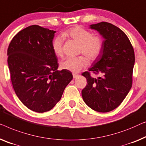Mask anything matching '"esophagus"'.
<instances>
[{"mask_svg": "<svg viewBox=\"0 0 146 146\" xmlns=\"http://www.w3.org/2000/svg\"><path fill=\"white\" fill-rule=\"evenodd\" d=\"M78 76V75L77 74H76V73H73V78H76Z\"/></svg>", "mask_w": 146, "mask_h": 146, "instance_id": "34e87169", "label": "esophagus"}]
</instances>
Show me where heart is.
<instances>
[{
	"label": "heart",
	"instance_id": "b5f03b06",
	"mask_svg": "<svg viewBox=\"0 0 146 146\" xmlns=\"http://www.w3.org/2000/svg\"><path fill=\"white\" fill-rule=\"evenodd\" d=\"M63 36L68 37L81 45L80 52L83 53L89 60L94 61L99 56L103 48V42L101 37L93 35L91 32L81 26H75L69 28L63 34ZM63 38L57 36L52 42V48L54 53L59 57L63 55ZM87 60L83 55L74 57H67L61 63L63 69L78 73L87 65Z\"/></svg>",
	"mask_w": 146,
	"mask_h": 146
}]
</instances>
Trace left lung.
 <instances>
[{"mask_svg":"<svg viewBox=\"0 0 146 146\" xmlns=\"http://www.w3.org/2000/svg\"><path fill=\"white\" fill-rule=\"evenodd\" d=\"M90 28L98 31L104 40L102 52L93 66L82 73L87 80L82 96L95 111L110 112L122 103L132 87L134 48L126 34L113 24L102 22L92 24ZM91 71L100 76L92 78Z\"/></svg>","mask_w":146,"mask_h":146,"instance_id":"left-lung-1","label":"left lung"}]
</instances>
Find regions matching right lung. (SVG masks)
<instances>
[{
  "mask_svg": "<svg viewBox=\"0 0 146 146\" xmlns=\"http://www.w3.org/2000/svg\"><path fill=\"white\" fill-rule=\"evenodd\" d=\"M55 32L30 26L14 36L7 51L16 95L26 107L39 113L54 107L73 79L71 71L57 70V57L52 48Z\"/></svg>",
  "mask_w": 146,
  "mask_h": 146,
  "instance_id": "right-lung-1",
  "label": "right lung"
}]
</instances>
